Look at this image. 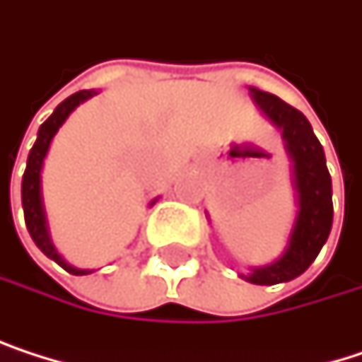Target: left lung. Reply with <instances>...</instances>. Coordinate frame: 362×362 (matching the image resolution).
I'll return each instance as SVG.
<instances>
[{"mask_svg":"<svg viewBox=\"0 0 362 362\" xmlns=\"http://www.w3.org/2000/svg\"><path fill=\"white\" fill-rule=\"evenodd\" d=\"M250 95L260 112L281 132L296 194V217L281 256L269 264L252 267L247 275H241L250 284L273 286L305 273L327 243L333 226V185L325 149L307 117L277 95L256 87H250Z\"/></svg>","mask_w":362,"mask_h":362,"instance_id":"left-lung-1","label":"left lung"}]
</instances>
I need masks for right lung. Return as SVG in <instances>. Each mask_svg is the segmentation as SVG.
<instances>
[{
  "mask_svg": "<svg viewBox=\"0 0 362 362\" xmlns=\"http://www.w3.org/2000/svg\"><path fill=\"white\" fill-rule=\"evenodd\" d=\"M98 95L95 89H85V91H76L70 98H66L55 110L53 115L44 121L37 129V139L29 151L27 158V168L23 175V185H21V198H23V211H25V223L27 230L33 239V243L42 250L44 256H49L51 260H55L62 269H66L72 275H89L93 271L89 269H76L72 264H68L62 254L57 252V247L53 245L51 239V230H49V219H47V209H44V198H42V166L44 160H47V153L51 149V143L55 139V134L59 132V127L66 123V119L74 112L76 106H81L85 100ZM158 198H153L149 202V206L156 204Z\"/></svg>",
  "mask_w": 362,
  "mask_h": 362,
  "instance_id": "right-lung-1",
  "label": "right lung"
}]
</instances>
